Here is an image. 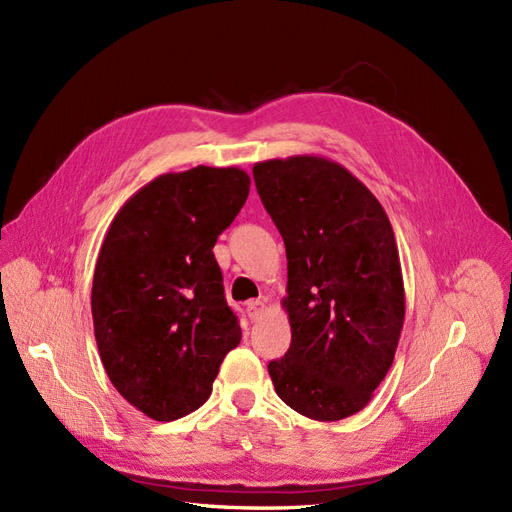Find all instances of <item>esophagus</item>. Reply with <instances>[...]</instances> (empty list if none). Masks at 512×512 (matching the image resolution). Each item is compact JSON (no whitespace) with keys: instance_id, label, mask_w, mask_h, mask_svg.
Returning <instances> with one entry per match:
<instances>
[{"instance_id":"1","label":"esophagus","mask_w":512,"mask_h":512,"mask_svg":"<svg viewBox=\"0 0 512 512\" xmlns=\"http://www.w3.org/2000/svg\"><path fill=\"white\" fill-rule=\"evenodd\" d=\"M266 306H268L266 300H255V302L246 304V312H249L251 321H259L261 315H263V310H266Z\"/></svg>"}]
</instances>
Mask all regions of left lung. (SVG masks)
<instances>
[{
	"label": "left lung",
	"mask_w": 512,
	"mask_h": 512,
	"mask_svg": "<svg viewBox=\"0 0 512 512\" xmlns=\"http://www.w3.org/2000/svg\"><path fill=\"white\" fill-rule=\"evenodd\" d=\"M253 178L287 249L291 346L268 366L274 389L308 419H346L372 400L402 334L393 227L372 191L332 159L259 161Z\"/></svg>",
	"instance_id": "1"
}]
</instances>
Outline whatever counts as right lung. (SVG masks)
<instances>
[{"label": "right lung", "mask_w": 512, "mask_h": 512, "mask_svg": "<svg viewBox=\"0 0 512 512\" xmlns=\"http://www.w3.org/2000/svg\"><path fill=\"white\" fill-rule=\"evenodd\" d=\"M240 168L161 174L114 214L97 255L93 332L110 383L155 421L212 393L242 338L212 246L249 197Z\"/></svg>", "instance_id": "1"}]
</instances>
